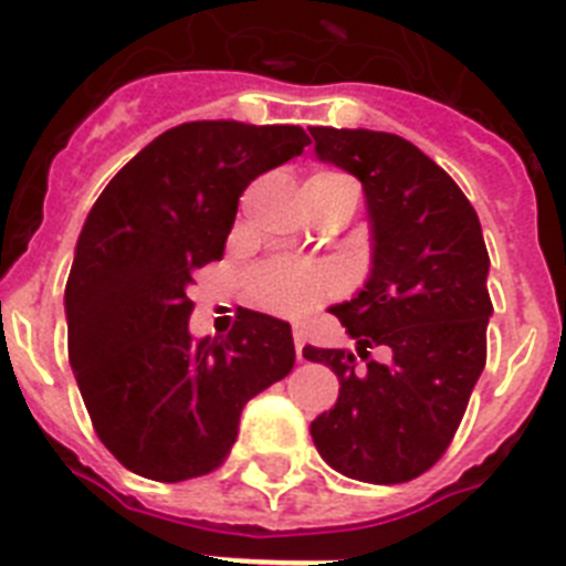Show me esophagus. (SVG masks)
<instances>
[{"mask_svg":"<svg viewBox=\"0 0 566 566\" xmlns=\"http://www.w3.org/2000/svg\"><path fill=\"white\" fill-rule=\"evenodd\" d=\"M293 343H296L298 360H305V331H302V325H293Z\"/></svg>","mask_w":566,"mask_h":566,"instance_id":"esophagus-1","label":"esophagus"}]
</instances>
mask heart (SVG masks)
<instances>
[{
  "label": "heart",
  "mask_w": 566,
  "mask_h": 566,
  "mask_svg": "<svg viewBox=\"0 0 566 566\" xmlns=\"http://www.w3.org/2000/svg\"><path fill=\"white\" fill-rule=\"evenodd\" d=\"M316 177H337V174H316ZM334 291H337L334 270L302 264V261H270L252 279L255 302L284 316L305 314Z\"/></svg>",
  "instance_id": "b5f03b06"
}]
</instances>
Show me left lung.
<instances>
[{
	"label": "left lung",
	"mask_w": 566,
	"mask_h": 566,
	"mask_svg": "<svg viewBox=\"0 0 566 566\" xmlns=\"http://www.w3.org/2000/svg\"><path fill=\"white\" fill-rule=\"evenodd\" d=\"M314 154L360 179L371 270L352 302L331 307L357 343L305 346L339 380L311 421L319 457L360 482H410L442 459L485 369L489 250L462 188L412 142L378 130L314 127ZM390 360H368V348Z\"/></svg>",
	"instance_id": "obj_1"
}]
</instances>
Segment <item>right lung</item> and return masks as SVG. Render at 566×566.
<instances>
[{
  "instance_id": "1",
  "label": "right lung",
  "mask_w": 566,
  "mask_h": 566,
  "mask_svg": "<svg viewBox=\"0 0 566 566\" xmlns=\"http://www.w3.org/2000/svg\"><path fill=\"white\" fill-rule=\"evenodd\" d=\"M307 142L296 124H179L86 214L66 282L69 363L95 433L133 474H211L247 401L293 369L291 325L241 307L227 337L195 339L188 293L223 255L243 188Z\"/></svg>"
}]
</instances>
